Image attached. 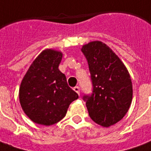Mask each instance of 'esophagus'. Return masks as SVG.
Here are the masks:
<instances>
[{"mask_svg":"<svg viewBox=\"0 0 151 151\" xmlns=\"http://www.w3.org/2000/svg\"><path fill=\"white\" fill-rule=\"evenodd\" d=\"M73 89L75 92H76V93H77L78 94L80 95V90H81V89H80V87H79V86H76V87H75Z\"/></svg>","mask_w":151,"mask_h":151,"instance_id":"obj_1","label":"esophagus"}]
</instances>
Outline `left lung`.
I'll use <instances>...</instances> for the list:
<instances>
[{"mask_svg":"<svg viewBox=\"0 0 151 151\" xmlns=\"http://www.w3.org/2000/svg\"><path fill=\"white\" fill-rule=\"evenodd\" d=\"M88 61L93 93L85 95L90 118L99 125L109 127L126 115L132 100L131 76L121 59L109 46L93 41L82 46Z\"/></svg>","mask_w":151,"mask_h":151,"instance_id":"8db88e82","label":"left lung"}]
</instances>
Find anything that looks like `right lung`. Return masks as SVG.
<instances>
[{
	"label": "right lung",
	"instance_id": "1",
	"mask_svg": "<svg viewBox=\"0 0 151 151\" xmlns=\"http://www.w3.org/2000/svg\"><path fill=\"white\" fill-rule=\"evenodd\" d=\"M62 58V52L43 50L22 80L19 91L20 105L37 124L51 126L61 121L70 103L79 97L58 69Z\"/></svg>",
	"mask_w": 151,
	"mask_h": 151
}]
</instances>
